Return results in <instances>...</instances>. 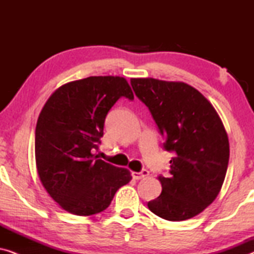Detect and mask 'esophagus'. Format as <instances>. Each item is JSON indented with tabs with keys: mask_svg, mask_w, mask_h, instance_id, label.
<instances>
[{
	"mask_svg": "<svg viewBox=\"0 0 254 254\" xmlns=\"http://www.w3.org/2000/svg\"><path fill=\"white\" fill-rule=\"evenodd\" d=\"M148 175H149L148 170H142L141 172H131V176H133V178L136 179V180L144 178V177H147Z\"/></svg>",
	"mask_w": 254,
	"mask_h": 254,
	"instance_id": "34e87169",
	"label": "esophagus"
}]
</instances>
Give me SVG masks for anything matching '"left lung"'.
I'll return each mask as SVG.
<instances>
[{"label":"left lung","instance_id":"8db88e82","mask_svg":"<svg viewBox=\"0 0 254 254\" xmlns=\"http://www.w3.org/2000/svg\"><path fill=\"white\" fill-rule=\"evenodd\" d=\"M131 88L148 107L163 148L173 154L169 177H158L162 193L148 208L168 221L189 220L220 193L229 163V140L213 105L183 82L131 78Z\"/></svg>","mask_w":254,"mask_h":254}]
</instances>
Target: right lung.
I'll list each match as a JSON object with an SVG mask.
<instances>
[{"label":"right lung","instance_id":"right-lung-1","mask_svg":"<svg viewBox=\"0 0 254 254\" xmlns=\"http://www.w3.org/2000/svg\"><path fill=\"white\" fill-rule=\"evenodd\" d=\"M121 97L134 99L124 77L91 76L62 85L41 110L34 137L38 175L52 199L68 213H100L130 182L127 169L93 155L107 113Z\"/></svg>","mask_w":254,"mask_h":254}]
</instances>
